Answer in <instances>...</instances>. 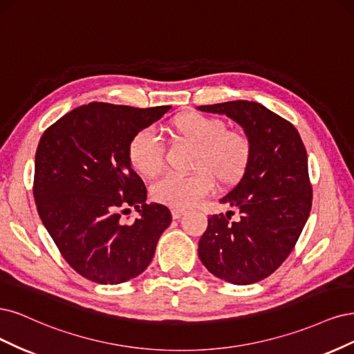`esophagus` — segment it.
Instances as JSON below:
<instances>
[{
    "mask_svg": "<svg viewBox=\"0 0 354 354\" xmlns=\"http://www.w3.org/2000/svg\"><path fill=\"white\" fill-rule=\"evenodd\" d=\"M184 213H185V210H182V209H172V218L179 219Z\"/></svg>",
    "mask_w": 354,
    "mask_h": 354,
    "instance_id": "1",
    "label": "esophagus"
}]
</instances>
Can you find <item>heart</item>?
<instances>
[{"label":"heart","instance_id":"1","mask_svg":"<svg viewBox=\"0 0 354 354\" xmlns=\"http://www.w3.org/2000/svg\"><path fill=\"white\" fill-rule=\"evenodd\" d=\"M178 142L192 147L189 175H167L151 189L153 198L175 209H188L213 189L236 185L247 174L253 157L250 136L230 129L223 119L198 111H185L167 124ZM128 160L138 175L153 179L165 167V147L150 129L136 132L128 144Z\"/></svg>","mask_w":354,"mask_h":354}]
</instances>
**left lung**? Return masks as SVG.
<instances>
[{
  "label": "left lung",
  "mask_w": 354,
  "mask_h": 354,
  "mask_svg": "<svg viewBox=\"0 0 354 354\" xmlns=\"http://www.w3.org/2000/svg\"><path fill=\"white\" fill-rule=\"evenodd\" d=\"M198 109L234 119L253 144L247 174L221 200L235 206L241 219L231 222L234 212L210 216L198 256L214 277L254 283L290 256L310 214L306 147L291 122L259 102L238 100Z\"/></svg>",
  "instance_id": "8db88e82"
}]
</instances>
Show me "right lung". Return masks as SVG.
Masks as SVG:
<instances>
[{
    "label": "right lung",
    "instance_id": "add662e5",
    "mask_svg": "<svg viewBox=\"0 0 354 354\" xmlns=\"http://www.w3.org/2000/svg\"><path fill=\"white\" fill-rule=\"evenodd\" d=\"M169 109L95 101L41 136L32 188L39 218L64 260L89 281L113 285L138 277L172 222L163 204L145 203L144 182L128 160L132 136ZM129 207L140 218L124 224Z\"/></svg>",
    "mask_w": 354,
    "mask_h": 354
}]
</instances>
